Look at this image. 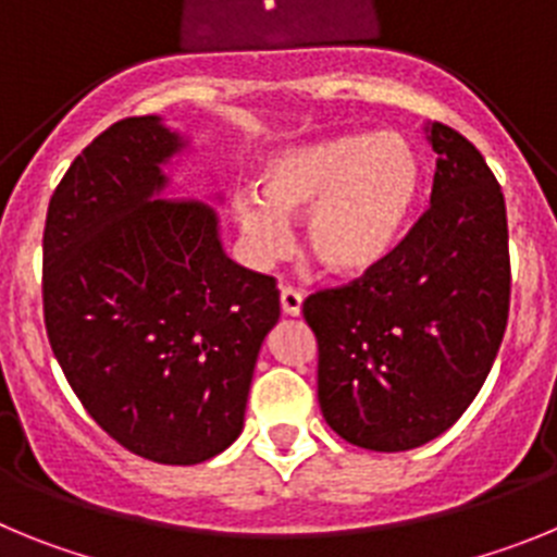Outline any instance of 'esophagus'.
I'll use <instances>...</instances> for the list:
<instances>
[{
    "label": "esophagus",
    "instance_id": "obj_1",
    "mask_svg": "<svg viewBox=\"0 0 557 557\" xmlns=\"http://www.w3.org/2000/svg\"><path fill=\"white\" fill-rule=\"evenodd\" d=\"M301 304H304V295L298 293L295 287H282V312L295 318V314H301Z\"/></svg>",
    "mask_w": 557,
    "mask_h": 557
}]
</instances>
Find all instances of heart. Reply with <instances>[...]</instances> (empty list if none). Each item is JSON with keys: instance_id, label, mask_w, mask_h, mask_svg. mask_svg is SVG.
<instances>
[{"instance_id": "1", "label": "heart", "mask_w": 557, "mask_h": 557, "mask_svg": "<svg viewBox=\"0 0 557 557\" xmlns=\"http://www.w3.org/2000/svg\"><path fill=\"white\" fill-rule=\"evenodd\" d=\"M259 198L239 191L236 225L256 259H275L287 223L304 218V248L323 273L359 278L396 253L424 189V161L401 133H343L275 152Z\"/></svg>"}]
</instances>
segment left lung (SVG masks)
<instances>
[{
  "label": "left lung",
  "mask_w": 557,
  "mask_h": 557,
  "mask_svg": "<svg viewBox=\"0 0 557 557\" xmlns=\"http://www.w3.org/2000/svg\"><path fill=\"white\" fill-rule=\"evenodd\" d=\"M430 209L396 253L304 318L318 339V401L343 441L407 451L449 430L494 366L510 309L508 211L482 152L435 122Z\"/></svg>",
  "instance_id": "8db88e82"
}]
</instances>
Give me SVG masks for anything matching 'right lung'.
Segmentation results:
<instances>
[{
  "instance_id": "add662e5",
  "label": "right lung",
  "mask_w": 557,
  "mask_h": 557,
  "mask_svg": "<svg viewBox=\"0 0 557 557\" xmlns=\"http://www.w3.org/2000/svg\"><path fill=\"white\" fill-rule=\"evenodd\" d=\"M184 141L127 116L72 161L44 225V323L75 396L133 455L195 466L245 424L273 275L223 253L209 206L152 200Z\"/></svg>"
}]
</instances>
